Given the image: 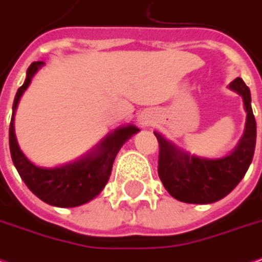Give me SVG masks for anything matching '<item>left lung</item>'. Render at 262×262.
I'll return each instance as SVG.
<instances>
[{
  "instance_id": "1",
  "label": "left lung",
  "mask_w": 262,
  "mask_h": 262,
  "mask_svg": "<svg viewBox=\"0 0 262 262\" xmlns=\"http://www.w3.org/2000/svg\"><path fill=\"white\" fill-rule=\"evenodd\" d=\"M230 89L243 98L247 119L245 135L232 154L218 160H207L182 152L154 132L158 144V176L168 193L189 204H210L229 194L249 169L255 148L257 125L251 110V96L246 83L237 77Z\"/></svg>"
}]
</instances>
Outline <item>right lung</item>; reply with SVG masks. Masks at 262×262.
<instances>
[{"instance_id":"1","label":"right lung","mask_w":262,"mask_h":262,"mask_svg":"<svg viewBox=\"0 0 262 262\" xmlns=\"http://www.w3.org/2000/svg\"><path fill=\"white\" fill-rule=\"evenodd\" d=\"M44 62H33L28 69V76L22 86L19 87L12 106V118L9 125V150L13 165L16 166L19 175L26 183L33 194H36L50 205L55 207H77L93 200L104 189L110 179L112 164L118 151L121 150L127 139L139 132L136 126H125L116 129L114 133L101 141L97 150L82 160L71 162L58 168H38L25 157L17 146L13 115L19 98L32 82V77Z\"/></svg>"}]
</instances>
